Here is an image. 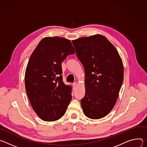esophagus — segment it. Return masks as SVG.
Returning <instances> with one entry per match:
<instances>
[{"instance_id":"obj_1","label":"esophagus","mask_w":147,"mask_h":147,"mask_svg":"<svg viewBox=\"0 0 147 147\" xmlns=\"http://www.w3.org/2000/svg\"><path fill=\"white\" fill-rule=\"evenodd\" d=\"M72 86H73L74 88H75L76 86V82H74V83L72 84Z\"/></svg>"}]
</instances>
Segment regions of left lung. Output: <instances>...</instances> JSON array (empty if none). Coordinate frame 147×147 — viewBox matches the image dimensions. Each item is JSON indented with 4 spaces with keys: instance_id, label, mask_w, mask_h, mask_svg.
<instances>
[{
    "instance_id": "8db88e82",
    "label": "left lung",
    "mask_w": 147,
    "mask_h": 147,
    "mask_svg": "<svg viewBox=\"0 0 147 147\" xmlns=\"http://www.w3.org/2000/svg\"><path fill=\"white\" fill-rule=\"evenodd\" d=\"M85 73V95L80 100L85 115L105 117L115 106L124 78L122 60L116 48L97 34L72 41Z\"/></svg>"
}]
</instances>
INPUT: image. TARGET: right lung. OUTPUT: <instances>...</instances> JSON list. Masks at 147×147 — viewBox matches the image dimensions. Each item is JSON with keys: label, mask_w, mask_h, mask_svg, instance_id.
Listing matches in <instances>:
<instances>
[{"label": "right lung", "mask_w": 147, "mask_h": 147, "mask_svg": "<svg viewBox=\"0 0 147 147\" xmlns=\"http://www.w3.org/2000/svg\"><path fill=\"white\" fill-rule=\"evenodd\" d=\"M70 40L45 37L38 44L28 61L25 86L32 109L43 120L61 118L72 99V87L62 81V62L75 54Z\"/></svg>", "instance_id": "add662e5"}]
</instances>
